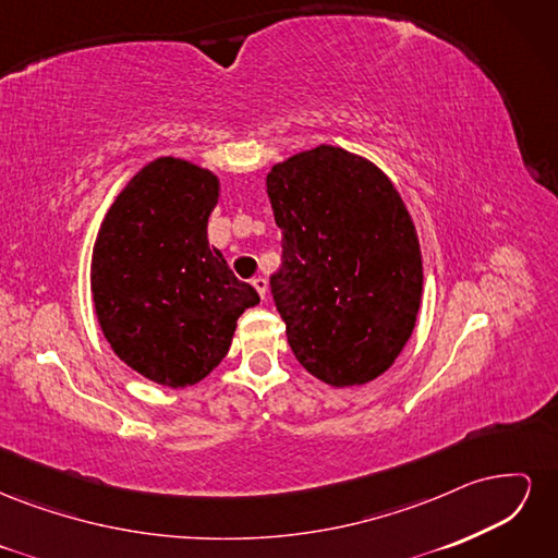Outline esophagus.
<instances>
[{
	"mask_svg": "<svg viewBox=\"0 0 558 558\" xmlns=\"http://www.w3.org/2000/svg\"><path fill=\"white\" fill-rule=\"evenodd\" d=\"M251 283H253V289L258 291V295L265 300V293H267V279H263V277H253V279H251Z\"/></svg>",
	"mask_w": 558,
	"mask_h": 558,
	"instance_id": "1",
	"label": "esophagus"
}]
</instances>
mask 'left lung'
<instances>
[{
    "mask_svg": "<svg viewBox=\"0 0 558 558\" xmlns=\"http://www.w3.org/2000/svg\"><path fill=\"white\" fill-rule=\"evenodd\" d=\"M283 234L269 279L300 365L330 386L384 375L408 344L424 265L412 216L375 162L320 144L265 179Z\"/></svg>",
    "mask_w": 558,
    "mask_h": 558,
    "instance_id": "left-lung-1",
    "label": "left lung"
}]
</instances>
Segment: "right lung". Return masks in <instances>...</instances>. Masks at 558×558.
Segmentation results:
<instances>
[{
    "mask_svg": "<svg viewBox=\"0 0 558 558\" xmlns=\"http://www.w3.org/2000/svg\"><path fill=\"white\" fill-rule=\"evenodd\" d=\"M221 181L191 160L146 162L116 195L90 260L95 314L113 353L170 388L205 379L226 359L253 286L209 246Z\"/></svg>",
    "mask_w": 558,
    "mask_h": 558,
    "instance_id": "add662e5",
    "label": "right lung"
}]
</instances>
